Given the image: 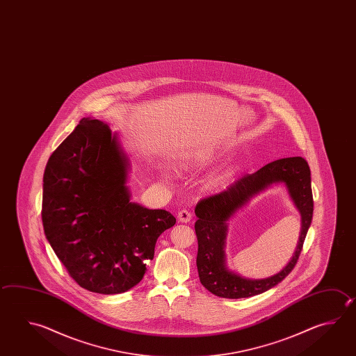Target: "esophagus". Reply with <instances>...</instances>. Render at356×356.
<instances>
[{
	"mask_svg": "<svg viewBox=\"0 0 356 356\" xmlns=\"http://www.w3.org/2000/svg\"><path fill=\"white\" fill-rule=\"evenodd\" d=\"M191 218H193L191 213H190L188 210H185V209H182V210H180V211L177 213V220L180 222H190Z\"/></svg>",
	"mask_w": 356,
	"mask_h": 356,
	"instance_id": "1",
	"label": "esophagus"
}]
</instances>
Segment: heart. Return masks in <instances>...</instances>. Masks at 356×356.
Instances as JSON below:
<instances>
[{"instance_id":"1","label":"heart","mask_w":356,"mask_h":356,"mask_svg":"<svg viewBox=\"0 0 356 356\" xmlns=\"http://www.w3.org/2000/svg\"><path fill=\"white\" fill-rule=\"evenodd\" d=\"M205 161H207V157H195V159H188V160H182V161L180 162V168H181L182 170H194V168L202 166ZM230 175H232V172H230V171H227V172H224V174L220 175L219 177H216L214 181L215 185H218V186H219V185L225 184V182L228 181Z\"/></svg>"}]
</instances>
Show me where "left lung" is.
Listing matches in <instances>:
<instances>
[{
	"instance_id": "1",
	"label": "left lung",
	"mask_w": 356,
	"mask_h": 356,
	"mask_svg": "<svg viewBox=\"0 0 356 356\" xmlns=\"http://www.w3.org/2000/svg\"><path fill=\"white\" fill-rule=\"evenodd\" d=\"M275 181H283L302 214V235L296 254L289 264L277 275L264 280H248L229 271L225 264L226 222L236 209L254 195ZM197 220L196 266L202 286L213 295L222 298H244L259 295L277 286L295 268L301 254L312 214L314 197L311 188L309 163L302 157H287L269 162L254 174L244 175L219 194L204 197L195 208Z\"/></svg>"
}]
</instances>
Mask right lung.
Here are the masks:
<instances>
[{"instance_id": "obj_1", "label": "right lung", "mask_w": 356, "mask_h": 356, "mask_svg": "<svg viewBox=\"0 0 356 356\" xmlns=\"http://www.w3.org/2000/svg\"><path fill=\"white\" fill-rule=\"evenodd\" d=\"M128 159L104 122L83 118L50 156L41 218L47 239L69 275L102 295L141 282L156 241L176 219L131 202Z\"/></svg>"}]
</instances>
